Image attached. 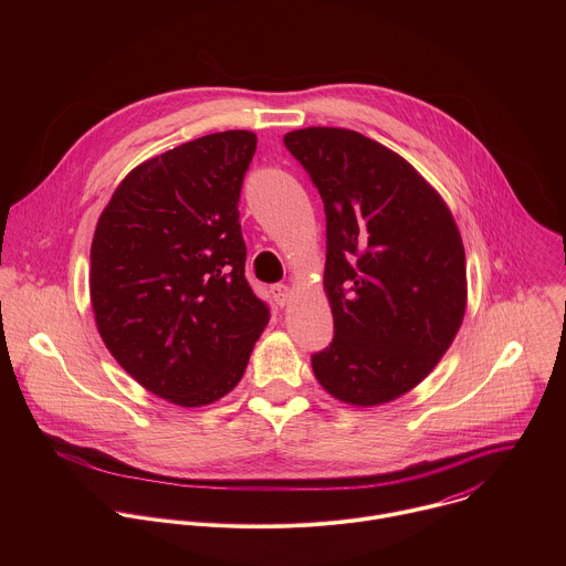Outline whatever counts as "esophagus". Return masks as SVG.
<instances>
[{
  "label": "esophagus",
  "mask_w": 566,
  "mask_h": 566,
  "mask_svg": "<svg viewBox=\"0 0 566 566\" xmlns=\"http://www.w3.org/2000/svg\"><path fill=\"white\" fill-rule=\"evenodd\" d=\"M271 295L273 300L280 304V306H286L289 300H291V289L286 284H273L271 286Z\"/></svg>",
  "instance_id": "1"
}]
</instances>
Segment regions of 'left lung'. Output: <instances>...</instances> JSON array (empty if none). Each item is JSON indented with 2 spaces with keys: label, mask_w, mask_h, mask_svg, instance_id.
Returning <instances> with one entry per match:
<instances>
[{
  "label": "left lung",
  "mask_w": 566,
  "mask_h": 566,
  "mask_svg": "<svg viewBox=\"0 0 566 566\" xmlns=\"http://www.w3.org/2000/svg\"><path fill=\"white\" fill-rule=\"evenodd\" d=\"M284 145L327 217L334 340L311 356L313 374L338 400L380 406L419 385L461 327V234L428 181L378 140L306 127Z\"/></svg>",
  "instance_id": "8db88e82"
}]
</instances>
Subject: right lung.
Listing matches in <instances>:
<instances>
[{"label":"right lung","instance_id":"add662e5","mask_svg":"<svg viewBox=\"0 0 566 566\" xmlns=\"http://www.w3.org/2000/svg\"><path fill=\"white\" fill-rule=\"evenodd\" d=\"M258 136L230 129L145 160L92 241V304L118 365L184 408L244 376L271 308L247 280L239 197Z\"/></svg>","mask_w":566,"mask_h":566}]
</instances>
